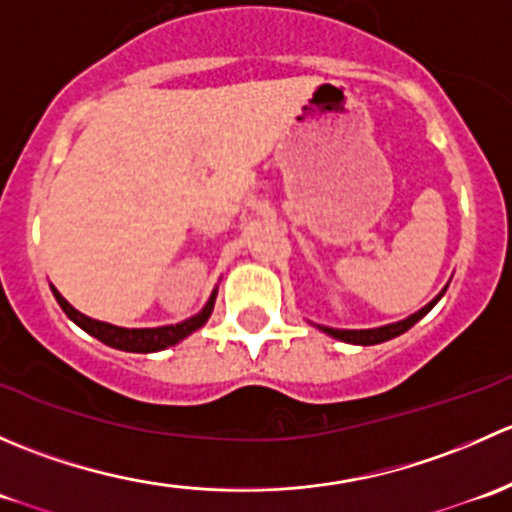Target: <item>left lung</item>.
<instances>
[{
	"label": "left lung",
	"mask_w": 512,
	"mask_h": 512,
	"mask_svg": "<svg viewBox=\"0 0 512 512\" xmlns=\"http://www.w3.org/2000/svg\"><path fill=\"white\" fill-rule=\"evenodd\" d=\"M446 292V289H443ZM443 292L438 294L436 299H433L431 304H426V307L421 309V312L411 314L409 319H404V322H396V324H386V327H379V329H332V327H319L322 332H327L329 337L334 339H342V342H349V344H361V347H369V344H381V342H389V339L399 337V334L409 332L411 327L418 322L421 317H426L428 312L433 309V304L438 302V299L443 297Z\"/></svg>",
	"instance_id": "obj_1"
}]
</instances>
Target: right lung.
<instances>
[{"mask_svg": "<svg viewBox=\"0 0 512 512\" xmlns=\"http://www.w3.org/2000/svg\"><path fill=\"white\" fill-rule=\"evenodd\" d=\"M51 292H54L56 302H59V307L64 309L66 317L74 319V322L79 324L84 332H89L91 337L98 339V342L108 344V347H113V349H123V352H143V354L160 352V349H165V347H173V344H178L180 339H185L188 334H193L195 329H200L205 322H208L210 312H213V304H215V292H213V297L208 299V304L203 307V312L195 314V317H190V319H185V322L170 324V327H156V329H123V327H113V324H106V322H96V319L76 312V309L71 307V304L66 302V299L61 297L54 287H51Z\"/></svg>", "mask_w": 512, "mask_h": 512, "instance_id": "right-lung-1", "label": "right lung"}]
</instances>
